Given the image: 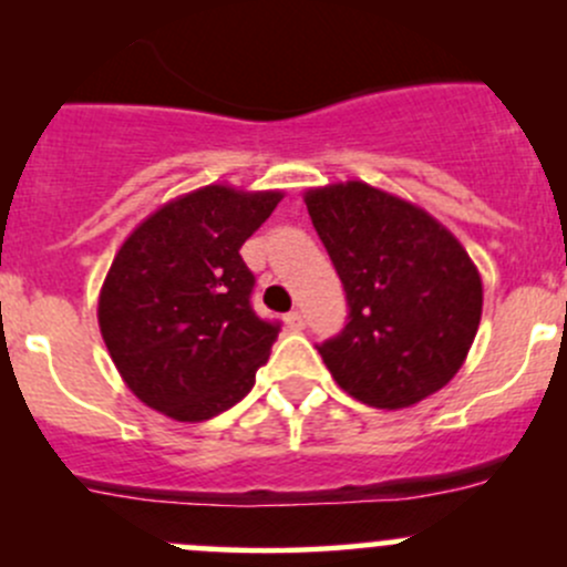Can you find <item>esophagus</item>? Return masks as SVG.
<instances>
[{
	"label": "esophagus",
	"mask_w": 567,
	"mask_h": 567,
	"mask_svg": "<svg viewBox=\"0 0 567 567\" xmlns=\"http://www.w3.org/2000/svg\"><path fill=\"white\" fill-rule=\"evenodd\" d=\"M285 323H288V329L301 331V329H305V316H301L299 310H293V312H288V318H285Z\"/></svg>",
	"instance_id": "1"
}]
</instances>
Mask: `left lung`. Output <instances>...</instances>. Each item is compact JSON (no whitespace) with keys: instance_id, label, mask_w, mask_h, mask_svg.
<instances>
[{"instance_id":"obj_1","label":"left lung","mask_w":567,"mask_h":567,"mask_svg":"<svg viewBox=\"0 0 567 567\" xmlns=\"http://www.w3.org/2000/svg\"><path fill=\"white\" fill-rule=\"evenodd\" d=\"M305 203L351 307L318 346L337 384L390 411L447 386L483 316V279L458 238L362 181L310 188Z\"/></svg>"}]
</instances>
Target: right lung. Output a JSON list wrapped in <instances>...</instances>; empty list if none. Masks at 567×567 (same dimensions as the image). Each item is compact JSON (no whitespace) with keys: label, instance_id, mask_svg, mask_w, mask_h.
Wrapping results in <instances>:
<instances>
[{"label":"right lung","instance_id":"add662e5","mask_svg":"<svg viewBox=\"0 0 567 567\" xmlns=\"http://www.w3.org/2000/svg\"><path fill=\"white\" fill-rule=\"evenodd\" d=\"M282 192L203 186L147 216L123 241L99 296L114 368L145 405L177 422L221 414L255 386L279 323L249 305L238 249Z\"/></svg>","mask_w":567,"mask_h":567}]
</instances>
